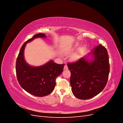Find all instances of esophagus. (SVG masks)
Returning a JSON list of instances; mask_svg holds the SVG:
<instances>
[{"mask_svg":"<svg viewBox=\"0 0 123 123\" xmlns=\"http://www.w3.org/2000/svg\"><path fill=\"white\" fill-rule=\"evenodd\" d=\"M68 69V67L67 65H65V66H64V69L65 70H67V69Z\"/></svg>","mask_w":123,"mask_h":123,"instance_id":"obj_1","label":"esophagus"}]
</instances>
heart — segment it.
Instances as JSON below:
<instances>
[{
  "label": "heart",
  "instance_id": "1",
  "mask_svg": "<svg viewBox=\"0 0 123 123\" xmlns=\"http://www.w3.org/2000/svg\"><path fill=\"white\" fill-rule=\"evenodd\" d=\"M71 52H72V50H66V51L64 52V53L65 54H68L69 53H70ZM83 49H81V50H80V51H79V53L80 54H81L83 53ZM78 57H79V55H75L74 56L72 57V59L73 60H75V59H76L77 58H78Z\"/></svg>",
  "mask_w": 123,
  "mask_h": 123
}]
</instances>
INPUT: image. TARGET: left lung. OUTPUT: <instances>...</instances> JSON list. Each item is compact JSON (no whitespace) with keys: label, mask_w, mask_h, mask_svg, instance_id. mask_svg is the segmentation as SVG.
I'll return each mask as SVG.
<instances>
[{"label":"left lung","mask_w":123,"mask_h":123,"mask_svg":"<svg viewBox=\"0 0 123 123\" xmlns=\"http://www.w3.org/2000/svg\"><path fill=\"white\" fill-rule=\"evenodd\" d=\"M93 61L88 62L82 57L68 62L70 85L73 95L80 99L93 98L103 91L108 80L110 65L106 48L99 44L92 52Z\"/></svg>","instance_id":"left-lung-1"}]
</instances>
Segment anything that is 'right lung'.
<instances>
[{"label":"right lung","mask_w":123,"mask_h":123,"mask_svg":"<svg viewBox=\"0 0 123 123\" xmlns=\"http://www.w3.org/2000/svg\"><path fill=\"white\" fill-rule=\"evenodd\" d=\"M46 37L38 33L28 39L20 48L16 59V76L20 86L25 90L36 96L42 97L50 94L56 85V79L62 73L64 64H57L51 61L40 67H31L25 62L24 51L26 44L35 38Z\"/></svg>","instance_id":"obj_1"}]
</instances>
